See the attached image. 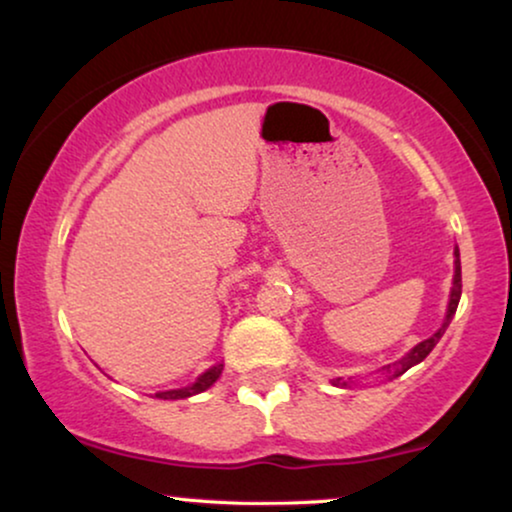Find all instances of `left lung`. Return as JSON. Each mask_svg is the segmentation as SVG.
Segmentation results:
<instances>
[{
	"label": "left lung",
	"instance_id": "8db88e82",
	"mask_svg": "<svg viewBox=\"0 0 512 512\" xmlns=\"http://www.w3.org/2000/svg\"><path fill=\"white\" fill-rule=\"evenodd\" d=\"M454 256H457V261H454V284H452V293H450V305H447V317H445V324L440 326V328H438V333H436V335H431L429 340L419 342V345H417L415 349H412V352H410L408 356H403L401 361L389 363V366H384V368H382L384 373H389V375H394V377L403 375L405 370L415 366V363L424 361L426 356L431 354V349L438 345V340L443 338L445 328H447V324H450V319L454 317V312H457V305H459V298H461V261H459V249L454 251ZM333 384H335V387H347V382L342 380V377H335Z\"/></svg>",
	"mask_w": 512,
	"mask_h": 512
}]
</instances>
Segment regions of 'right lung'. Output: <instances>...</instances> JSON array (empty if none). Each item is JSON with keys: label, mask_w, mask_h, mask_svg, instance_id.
Wrapping results in <instances>:
<instances>
[{"label": "right lung", "mask_w": 512, "mask_h": 512, "mask_svg": "<svg viewBox=\"0 0 512 512\" xmlns=\"http://www.w3.org/2000/svg\"><path fill=\"white\" fill-rule=\"evenodd\" d=\"M223 366L219 363V366H212L207 370V373H202L198 380H195L191 387H181V389H172V391H160V394H156V398H165V401H177V398H188V396H195L200 394V391H205L212 387V384L219 380Z\"/></svg>", "instance_id": "right-lung-1"}]
</instances>
